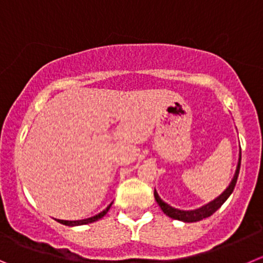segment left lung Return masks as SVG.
I'll list each match as a JSON object with an SVG mask.
<instances>
[{"label": "left lung", "mask_w": 263, "mask_h": 263, "mask_svg": "<svg viewBox=\"0 0 263 263\" xmlns=\"http://www.w3.org/2000/svg\"><path fill=\"white\" fill-rule=\"evenodd\" d=\"M240 162H241V149H240L239 162H237L236 172H235V176L234 178H232L230 186L227 187V189L224 190V191L222 192L217 199H214L213 201L208 202V204L201 206V208L195 209V211H181V209L173 208V206H171V205L166 204L165 201H162V199L159 196L156 190H155L154 192L155 200H156L157 204L160 205L161 211L164 212L167 217H171V218L173 219H178V221H182V222H197V221H201V219L204 218H208V217H211L214 212L218 211V209L221 208V205L229 199V196L232 194V191H234L235 184H236V181H237V177H239Z\"/></svg>", "instance_id": "left-lung-1"}]
</instances>
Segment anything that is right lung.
<instances>
[{
  "mask_svg": "<svg viewBox=\"0 0 263 263\" xmlns=\"http://www.w3.org/2000/svg\"><path fill=\"white\" fill-rule=\"evenodd\" d=\"M111 205H112V202H111V204L108 205V206H107L106 209H104L103 212H101V213L97 214V216H94V217H90V218H86V219H80V221H63V219H58V222H59V223H62V224H66V226H80V224L91 223V222L98 221V219H101L102 217L106 216L107 212H108V211H109V208H111Z\"/></svg>",
  "mask_w": 263,
  "mask_h": 263,
  "instance_id": "obj_1",
  "label": "right lung"
}]
</instances>
